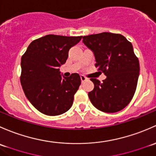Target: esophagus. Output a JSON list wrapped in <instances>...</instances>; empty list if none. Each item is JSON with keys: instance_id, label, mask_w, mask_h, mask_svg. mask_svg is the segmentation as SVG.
<instances>
[{"instance_id": "1", "label": "esophagus", "mask_w": 156, "mask_h": 156, "mask_svg": "<svg viewBox=\"0 0 156 156\" xmlns=\"http://www.w3.org/2000/svg\"><path fill=\"white\" fill-rule=\"evenodd\" d=\"M80 78H81V81H82V83H84L85 81H86V80H88V79L86 78V76H83V75H81V76H80Z\"/></svg>"}]
</instances>
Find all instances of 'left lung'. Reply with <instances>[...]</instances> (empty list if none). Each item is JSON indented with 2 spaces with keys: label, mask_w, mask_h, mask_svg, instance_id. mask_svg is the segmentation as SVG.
Wrapping results in <instances>:
<instances>
[{
  "label": "left lung",
  "mask_w": 156,
  "mask_h": 156,
  "mask_svg": "<svg viewBox=\"0 0 156 156\" xmlns=\"http://www.w3.org/2000/svg\"><path fill=\"white\" fill-rule=\"evenodd\" d=\"M83 42L94 52L95 67L107 76L101 83L91 78V104L104 113L122 110L132 99L137 85L140 65L132 44L119 34L103 32L84 36Z\"/></svg>",
  "instance_id": "8db88e82"
}]
</instances>
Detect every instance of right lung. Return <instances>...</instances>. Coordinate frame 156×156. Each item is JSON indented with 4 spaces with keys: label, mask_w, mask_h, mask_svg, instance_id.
<instances>
[{
    "label": "right lung",
    "mask_w": 156,
    "mask_h": 156,
    "mask_svg": "<svg viewBox=\"0 0 156 156\" xmlns=\"http://www.w3.org/2000/svg\"><path fill=\"white\" fill-rule=\"evenodd\" d=\"M82 37L46 35L32 41L22 56L21 85L27 98L41 113L58 115L71 107L81 84L80 76L72 73L62 78L58 67Z\"/></svg>",
    "instance_id": "right-lung-1"
}]
</instances>
